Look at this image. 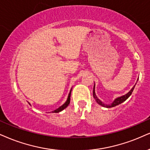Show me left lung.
Returning <instances> with one entry per match:
<instances>
[{"instance_id":"left-lung-1","label":"left lung","mask_w":150,"mask_h":150,"mask_svg":"<svg viewBox=\"0 0 150 150\" xmlns=\"http://www.w3.org/2000/svg\"><path fill=\"white\" fill-rule=\"evenodd\" d=\"M134 87H135V86L133 87L132 89L130 91H129L128 93L127 94V95H124V96H122V97H120L117 98V99H116L113 102H112L110 105H105V104H103V103L101 102V101L99 100V99H97V97H96V95H95V86H94V88H93V97L96 99L97 102L98 103H99V104H100V105H101V106H104V107H106V108H111V107H114V106H117V105H119V104H120V103H122V102H124V101H126L127 99H128V98L131 96V95H132V94L133 90H134Z\"/></svg>"}]
</instances>
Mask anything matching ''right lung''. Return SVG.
<instances>
[{
	"mask_svg": "<svg viewBox=\"0 0 150 150\" xmlns=\"http://www.w3.org/2000/svg\"><path fill=\"white\" fill-rule=\"evenodd\" d=\"M71 90H70L69 96H68V98H67V99L66 102L64 103L63 105H62V106H61L60 107H59L58 108H57L56 110H55L54 111H53V112H59L62 111V110H64V108H67V107L68 106V105H69V103H70V97H71Z\"/></svg>",
	"mask_w": 150,
	"mask_h": 150,
	"instance_id": "1",
	"label": "right lung"
}]
</instances>
